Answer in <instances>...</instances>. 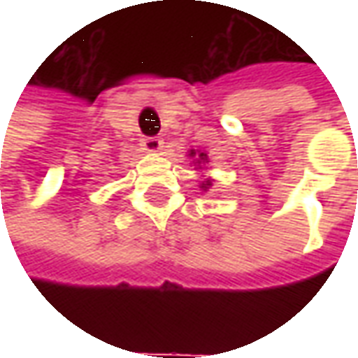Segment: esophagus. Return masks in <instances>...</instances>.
<instances>
[{"instance_id": "1", "label": "esophagus", "mask_w": 358, "mask_h": 358, "mask_svg": "<svg viewBox=\"0 0 358 358\" xmlns=\"http://www.w3.org/2000/svg\"><path fill=\"white\" fill-rule=\"evenodd\" d=\"M164 141L161 138H143L141 140V149H145L148 153H157L159 149L163 148Z\"/></svg>"}]
</instances>
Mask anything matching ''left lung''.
I'll use <instances>...</instances> for the list:
<instances>
[{
	"instance_id": "8db88e82",
	"label": "left lung",
	"mask_w": 358,
	"mask_h": 358,
	"mask_svg": "<svg viewBox=\"0 0 358 358\" xmlns=\"http://www.w3.org/2000/svg\"><path fill=\"white\" fill-rule=\"evenodd\" d=\"M199 157H205V155H203V153H201V155H199Z\"/></svg>"
}]
</instances>
